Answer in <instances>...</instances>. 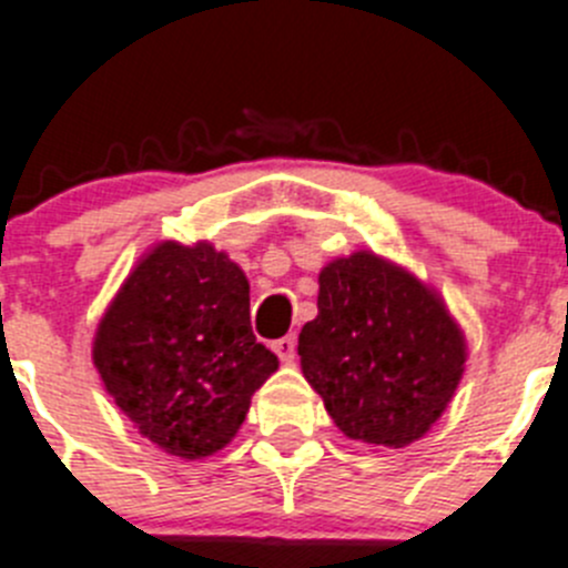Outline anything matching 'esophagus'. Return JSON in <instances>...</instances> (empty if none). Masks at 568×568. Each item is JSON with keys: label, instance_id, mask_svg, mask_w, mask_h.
I'll return each instance as SVG.
<instances>
[{"label": "esophagus", "instance_id": "esophagus-1", "mask_svg": "<svg viewBox=\"0 0 568 568\" xmlns=\"http://www.w3.org/2000/svg\"><path fill=\"white\" fill-rule=\"evenodd\" d=\"M273 352L281 357L284 363L295 361V335H284L273 343Z\"/></svg>", "mask_w": 568, "mask_h": 568}]
</instances>
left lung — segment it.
<instances>
[{
    "label": "left lung",
    "instance_id": "8db88e82",
    "mask_svg": "<svg viewBox=\"0 0 568 568\" xmlns=\"http://www.w3.org/2000/svg\"><path fill=\"white\" fill-rule=\"evenodd\" d=\"M318 284V318L301 329L298 355L337 428L372 447L428 434L467 361L445 301L368 250L326 264Z\"/></svg>",
    "mask_w": 568,
    "mask_h": 568
}]
</instances>
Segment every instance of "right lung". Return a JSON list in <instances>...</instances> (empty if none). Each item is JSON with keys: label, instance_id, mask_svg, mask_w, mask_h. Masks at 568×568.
<instances>
[{"label": "right lung", "instance_id": "1", "mask_svg": "<svg viewBox=\"0 0 568 568\" xmlns=\"http://www.w3.org/2000/svg\"><path fill=\"white\" fill-rule=\"evenodd\" d=\"M92 363L134 428L180 459L242 428L278 357L250 329L242 267L207 242L154 244L98 324Z\"/></svg>", "mask_w": 568, "mask_h": 568}]
</instances>
